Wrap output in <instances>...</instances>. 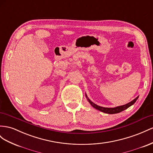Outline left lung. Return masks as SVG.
I'll list each match as a JSON object with an SVG mask.
<instances>
[{
    "mask_svg": "<svg viewBox=\"0 0 153 153\" xmlns=\"http://www.w3.org/2000/svg\"><path fill=\"white\" fill-rule=\"evenodd\" d=\"M85 97H86L87 98H88V100L89 102V104L91 105L94 107V108H95L96 109H98L99 111H102V112H103V113H107V114H115V113H120V112H122V111H124L126 109H127L128 107H129L132 105H133L134 103L136 102V101L137 100V99L138 98V97H137V98H134L133 100H132L131 102H129L127 104L120 105V106H118V107H113V108H109V107H101V106L97 105V104H94L93 102H91V101L89 100V99L88 98V97H87V94H85Z\"/></svg>",
    "mask_w": 153,
    "mask_h": 153,
    "instance_id": "obj_1",
    "label": "left lung"
}]
</instances>
